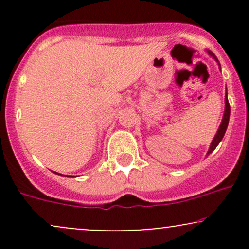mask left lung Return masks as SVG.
<instances>
[{
	"instance_id": "8db88e82",
	"label": "left lung",
	"mask_w": 249,
	"mask_h": 249,
	"mask_svg": "<svg viewBox=\"0 0 249 249\" xmlns=\"http://www.w3.org/2000/svg\"><path fill=\"white\" fill-rule=\"evenodd\" d=\"M208 55L211 57H213L214 59H215L216 62H218L219 64V68L221 69V67H220V63L218 61V58H216V56L214 55L212 51L207 50ZM230 115H231V107H230V103H228V98H227V92H226V96H225V113H224V117H222V121H221V124H220L219 126V130L218 132H216L215 136H214L212 142H211V146H210V150H208L207 154L212 153L214 150H215V147L218 146L219 142L222 141V138H224L225 136V132L226 130H227V126H228V122H230Z\"/></svg>"
}]
</instances>
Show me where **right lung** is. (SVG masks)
Here are the masks:
<instances>
[{
	"label": "right lung",
	"instance_id": "1",
	"mask_svg": "<svg viewBox=\"0 0 249 249\" xmlns=\"http://www.w3.org/2000/svg\"><path fill=\"white\" fill-rule=\"evenodd\" d=\"M55 173H56V172H55ZM57 174H59V173H57Z\"/></svg>",
	"mask_w": 249,
	"mask_h": 249
}]
</instances>
